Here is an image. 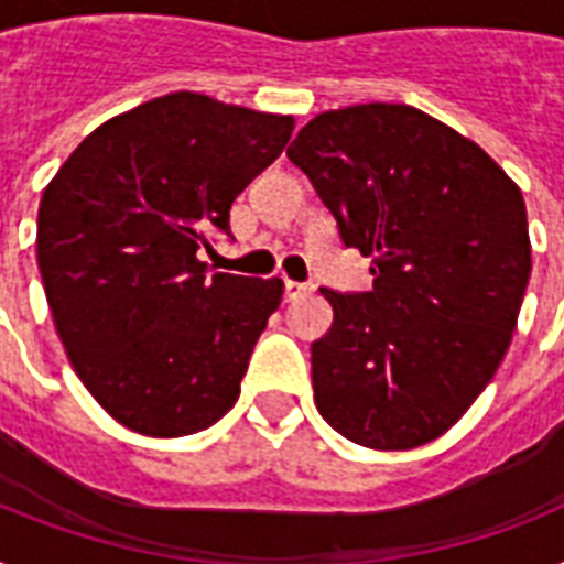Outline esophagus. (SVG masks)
<instances>
[{
    "label": "esophagus",
    "mask_w": 564,
    "mask_h": 564,
    "mask_svg": "<svg viewBox=\"0 0 564 564\" xmlns=\"http://www.w3.org/2000/svg\"><path fill=\"white\" fill-rule=\"evenodd\" d=\"M313 292V283H301V281H283V299L295 301L301 295H307Z\"/></svg>",
    "instance_id": "34e87169"
}]
</instances>
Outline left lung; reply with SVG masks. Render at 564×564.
Instances as JSON below:
<instances>
[{
  "label": "left lung",
  "instance_id": "1",
  "mask_svg": "<svg viewBox=\"0 0 564 564\" xmlns=\"http://www.w3.org/2000/svg\"><path fill=\"white\" fill-rule=\"evenodd\" d=\"M286 158L375 278L369 292L322 286L334 307L310 345L322 419L377 451L442 436L512 343L530 281L521 189L454 128L386 101L318 113Z\"/></svg>",
  "mask_w": 564,
  "mask_h": 564
}]
</instances>
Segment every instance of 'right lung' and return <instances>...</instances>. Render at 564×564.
I'll list each match as a JSON object with an SVG mask.
<instances>
[{
    "label": "right lung",
    "instance_id": "right-lung-1",
    "mask_svg": "<svg viewBox=\"0 0 564 564\" xmlns=\"http://www.w3.org/2000/svg\"><path fill=\"white\" fill-rule=\"evenodd\" d=\"M292 117L170 93L108 119L40 198L37 265L75 375L126 427L189 436L237 403L281 278L207 269Z\"/></svg>",
    "mask_w": 564,
    "mask_h": 564
}]
</instances>
